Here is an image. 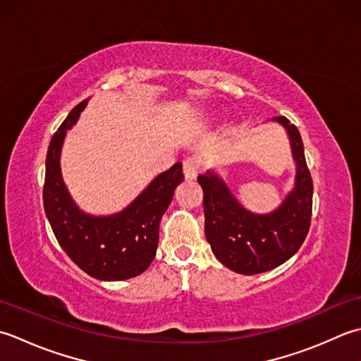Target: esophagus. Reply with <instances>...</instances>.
Returning a JSON list of instances; mask_svg holds the SVG:
<instances>
[{
	"instance_id": "1",
	"label": "esophagus",
	"mask_w": 361,
	"mask_h": 361,
	"mask_svg": "<svg viewBox=\"0 0 361 361\" xmlns=\"http://www.w3.org/2000/svg\"><path fill=\"white\" fill-rule=\"evenodd\" d=\"M200 170H201V165L196 159H187L183 161V178H185V180H195L197 178Z\"/></svg>"
}]
</instances>
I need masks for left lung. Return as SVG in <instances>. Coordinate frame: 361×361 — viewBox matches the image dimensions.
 Returning <instances> with one entry per match:
<instances>
[{"label":"left lung","mask_w":361,"mask_h":361,"mask_svg":"<svg viewBox=\"0 0 361 361\" xmlns=\"http://www.w3.org/2000/svg\"><path fill=\"white\" fill-rule=\"evenodd\" d=\"M271 121L285 129L296 164L294 185L277 209L254 213L240 204L215 171L197 176L204 193L205 238L216 259L238 274H260L281 267L299 251L310 229L313 182L302 138L285 116Z\"/></svg>","instance_id":"obj_1"}]
</instances>
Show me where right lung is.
Returning a JSON list of instances; mask_svg holds the SVG:
<instances>
[{
  "instance_id": "obj_1",
  "label": "right lung",
  "mask_w": 361,
  "mask_h": 361,
  "mask_svg": "<svg viewBox=\"0 0 361 361\" xmlns=\"http://www.w3.org/2000/svg\"><path fill=\"white\" fill-rule=\"evenodd\" d=\"M88 99L79 102L49 142L43 205L59 245L78 267L98 281L116 282L140 276L156 257L159 224L183 180L182 164L156 176L128 207L112 215H90L79 209L65 185L61 154L67 132Z\"/></svg>"
}]
</instances>
